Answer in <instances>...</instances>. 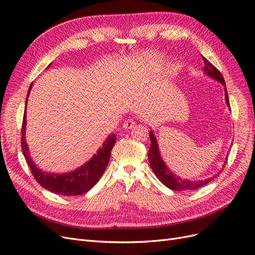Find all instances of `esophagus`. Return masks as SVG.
Wrapping results in <instances>:
<instances>
[{
	"label": "esophagus",
	"instance_id": "esophagus-1",
	"mask_svg": "<svg viewBox=\"0 0 255 255\" xmlns=\"http://www.w3.org/2000/svg\"><path fill=\"white\" fill-rule=\"evenodd\" d=\"M135 126V121L133 119H128L123 123V128L125 129H129V128H133Z\"/></svg>",
	"mask_w": 255,
	"mask_h": 255
}]
</instances>
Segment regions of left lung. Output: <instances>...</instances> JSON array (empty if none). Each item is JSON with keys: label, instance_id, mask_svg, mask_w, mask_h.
Here are the masks:
<instances>
[{"label": "left lung", "instance_id": "8db88e82", "mask_svg": "<svg viewBox=\"0 0 255 255\" xmlns=\"http://www.w3.org/2000/svg\"><path fill=\"white\" fill-rule=\"evenodd\" d=\"M202 59L204 61V73L210 76V78L216 80L217 82L221 83L223 86H225V95H226V103L227 105L230 107V101H229V96H228V91H227V86H226V82L223 76L221 75V73L219 72V70L215 66H213L210 61H208L205 57L202 56ZM150 140H151V144H150V149L148 151V158L150 161V166L152 168L153 172L155 173V175L157 176V179L163 183L165 186H167L168 188H170L172 190H176V191H183V190H195L198 189L200 187L204 186L207 183H210L214 177L217 176L221 171H219L217 174H215L208 179L205 180H198V181H189L186 179H182V177L177 176L176 174H174L170 169L167 167V165L165 164V161L163 160L160 156L159 153V149H158V143H157V139L155 135L150 130ZM227 164V158L225 160V164H223V167Z\"/></svg>", "mask_w": 255, "mask_h": 255}]
</instances>
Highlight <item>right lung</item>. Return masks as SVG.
<instances>
[{
  "label": "right lung",
  "instance_id": "1",
  "mask_svg": "<svg viewBox=\"0 0 255 255\" xmlns=\"http://www.w3.org/2000/svg\"><path fill=\"white\" fill-rule=\"evenodd\" d=\"M51 65V64H50ZM50 67V66H49ZM33 83L28 88L26 101H25V112L23 116L22 122V138L21 146L22 152L24 155L27 164L30 168L36 181L39 183L45 189L50 190L54 194L64 195V196H79L90 190L102 176L104 170L109 165L111 157V152L116 142V135H109L104 140L101 148H99L97 154H95L87 163H85L80 168L68 173H50L42 171L38 168L33 159L29 156L28 145L25 140V129H26V104L29 96L30 89H32Z\"/></svg>",
  "mask_w": 255,
  "mask_h": 255
}]
</instances>
